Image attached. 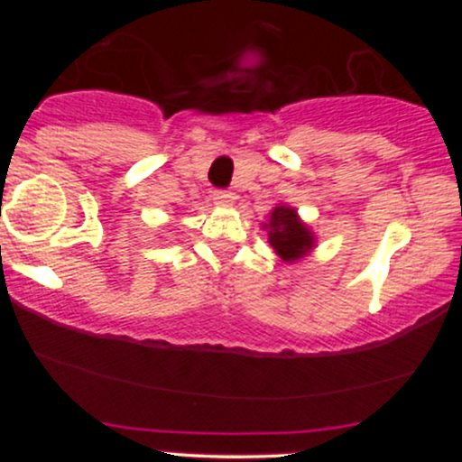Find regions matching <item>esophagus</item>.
<instances>
[{"label": "esophagus", "instance_id": "34e87169", "mask_svg": "<svg viewBox=\"0 0 462 462\" xmlns=\"http://www.w3.org/2000/svg\"><path fill=\"white\" fill-rule=\"evenodd\" d=\"M213 199H215L217 206H232V201H235V195H232L230 190L219 189V190H215V193H213Z\"/></svg>", "mask_w": 462, "mask_h": 462}]
</instances>
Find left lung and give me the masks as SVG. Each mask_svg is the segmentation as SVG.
<instances>
[{
	"label": "left lung",
	"instance_id": "1",
	"mask_svg": "<svg viewBox=\"0 0 462 462\" xmlns=\"http://www.w3.org/2000/svg\"><path fill=\"white\" fill-rule=\"evenodd\" d=\"M269 243L282 261H295L312 247V235L293 208L278 206L269 221Z\"/></svg>",
	"mask_w": 462,
	"mask_h": 462
}]
</instances>
